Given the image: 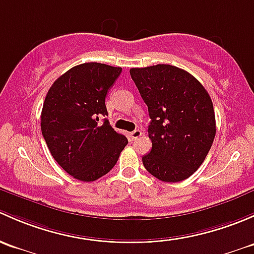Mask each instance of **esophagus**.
Returning <instances> with one entry per match:
<instances>
[{
	"label": "esophagus",
	"mask_w": 254,
	"mask_h": 254,
	"mask_svg": "<svg viewBox=\"0 0 254 254\" xmlns=\"http://www.w3.org/2000/svg\"><path fill=\"white\" fill-rule=\"evenodd\" d=\"M142 134H143L142 130H140V129H134V130H133V132L129 133V137H130V139L134 140V139H137V138H139Z\"/></svg>",
	"instance_id": "obj_1"
}]
</instances>
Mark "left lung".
Returning a JSON list of instances; mask_svg holds the SVG:
<instances>
[{"label": "left lung", "mask_w": 254, "mask_h": 254, "mask_svg": "<svg viewBox=\"0 0 254 254\" xmlns=\"http://www.w3.org/2000/svg\"><path fill=\"white\" fill-rule=\"evenodd\" d=\"M148 106L151 150L142 158L149 174L164 182L188 179L202 165L216 132L213 103L187 70L156 64L130 68Z\"/></svg>", "instance_id": "obj_1"}]
</instances>
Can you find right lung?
I'll return each mask as SVG.
<instances>
[{"label": "right lung", "mask_w": 254, "mask_h": 254, "mask_svg": "<svg viewBox=\"0 0 254 254\" xmlns=\"http://www.w3.org/2000/svg\"><path fill=\"white\" fill-rule=\"evenodd\" d=\"M121 67L88 62L57 78L41 111V132L52 158L83 182L106 175L116 165L128 140L108 120L105 98Z\"/></svg>", "instance_id": "right-lung-1"}]
</instances>
